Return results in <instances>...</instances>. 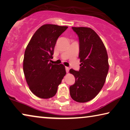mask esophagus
<instances>
[{"label":"esophagus","mask_w":130,"mask_h":130,"mask_svg":"<svg viewBox=\"0 0 130 130\" xmlns=\"http://www.w3.org/2000/svg\"><path fill=\"white\" fill-rule=\"evenodd\" d=\"M65 69H66V72H67V73H68L69 71V68L68 67H65Z\"/></svg>","instance_id":"34e87169"}]
</instances>
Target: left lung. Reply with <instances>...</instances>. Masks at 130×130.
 <instances>
[{
  "label": "left lung",
  "instance_id": "8db88e82",
  "mask_svg": "<svg viewBox=\"0 0 130 130\" xmlns=\"http://www.w3.org/2000/svg\"><path fill=\"white\" fill-rule=\"evenodd\" d=\"M79 36L80 68L71 69L75 83L70 86V95L74 101H90L100 92L109 71L108 56L105 46L97 34L90 28L72 27Z\"/></svg>",
  "mask_w": 130,
  "mask_h": 130
}]
</instances>
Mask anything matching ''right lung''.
I'll list each match as a JSON object with an SVG mask.
<instances>
[{
	"label": "right lung",
	"mask_w": 130,
	"mask_h": 130,
	"mask_svg": "<svg viewBox=\"0 0 130 130\" xmlns=\"http://www.w3.org/2000/svg\"><path fill=\"white\" fill-rule=\"evenodd\" d=\"M68 26L45 24L32 37L25 51L23 70L30 91L40 98L56 94L58 87L66 75L64 65L52 64L55 43Z\"/></svg>",
	"instance_id": "obj_1"
}]
</instances>
